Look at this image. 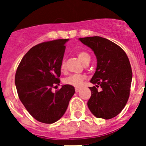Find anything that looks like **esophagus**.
I'll return each instance as SVG.
<instances>
[{"instance_id": "esophagus-1", "label": "esophagus", "mask_w": 146, "mask_h": 146, "mask_svg": "<svg viewBox=\"0 0 146 146\" xmlns=\"http://www.w3.org/2000/svg\"><path fill=\"white\" fill-rule=\"evenodd\" d=\"M80 90V88H76V92H78Z\"/></svg>"}]
</instances>
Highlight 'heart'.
<instances>
[{
	"label": "heart",
	"mask_w": 146,
	"mask_h": 146,
	"mask_svg": "<svg viewBox=\"0 0 146 146\" xmlns=\"http://www.w3.org/2000/svg\"><path fill=\"white\" fill-rule=\"evenodd\" d=\"M78 56L83 64L88 62L90 63V56L86 51H80V52L78 53ZM64 69L65 62L64 61H62L61 64V70H64ZM84 79H85V76H83L82 75L73 74L66 78L64 80V82L65 84H67V85H72L73 87H76V88H80L82 86Z\"/></svg>",
	"instance_id": "obj_1"
}]
</instances>
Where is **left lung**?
<instances>
[{"label": "left lung", "mask_w": 146, "mask_h": 146, "mask_svg": "<svg viewBox=\"0 0 146 146\" xmlns=\"http://www.w3.org/2000/svg\"><path fill=\"white\" fill-rule=\"evenodd\" d=\"M95 53L97 68L90 82L91 97L88 106L98 118L110 119L124 108L130 95L132 70L125 51L119 46L101 36L79 38ZM102 88L100 92L96 88Z\"/></svg>", "instance_id": "8db88e82"}]
</instances>
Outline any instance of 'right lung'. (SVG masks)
<instances>
[{
    "instance_id": "add662e5",
    "label": "right lung",
    "mask_w": 146,
    "mask_h": 146,
    "mask_svg": "<svg viewBox=\"0 0 146 146\" xmlns=\"http://www.w3.org/2000/svg\"><path fill=\"white\" fill-rule=\"evenodd\" d=\"M68 39H56L35 46L23 56L15 78L20 101L38 121L53 123L63 117L75 93L74 87L59 85L61 64Z\"/></svg>"
}]
</instances>
